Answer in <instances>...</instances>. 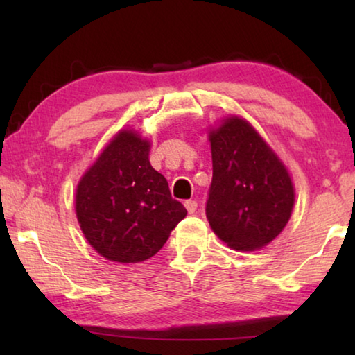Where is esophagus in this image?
Segmentation results:
<instances>
[{
  "mask_svg": "<svg viewBox=\"0 0 355 355\" xmlns=\"http://www.w3.org/2000/svg\"><path fill=\"white\" fill-rule=\"evenodd\" d=\"M184 207H186V209H188L189 214L197 211V202L196 200H186L184 202Z\"/></svg>",
  "mask_w": 355,
  "mask_h": 355,
  "instance_id": "34e87169",
  "label": "esophagus"
}]
</instances>
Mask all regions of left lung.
I'll return each mask as SVG.
<instances>
[{
    "label": "left lung",
    "instance_id": "8db88e82",
    "mask_svg": "<svg viewBox=\"0 0 355 355\" xmlns=\"http://www.w3.org/2000/svg\"><path fill=\"white\" fill-rule=\"evenodd\" d=\"M213 180L207 218L235 250L263 248L284 230L294 205L285 166L260 135L239 117H228L209 133Z\"/></svg>",
    "mask_w": 355,
    "mask_h": 355
}]
</instances>
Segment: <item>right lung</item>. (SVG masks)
Returning <instances> with one entry per match:
<instances>
[{"label": "right lung", "instance_id": "1", "mask_svg": "<svg viewBox=\"0 0 355 355\" xmlns=\"http://www.w3.org/2000/svg\"><path fill=\"white\" fill-rule=\"evenodd\" d=\"M148 152V141L120 131L78 184V222L107 260L137 263L153 257L188 213L150 166Z\"/></svg>", "mask_w": 355, "mask_h": 355}]
</instances>
